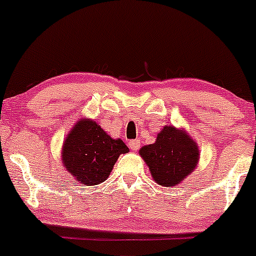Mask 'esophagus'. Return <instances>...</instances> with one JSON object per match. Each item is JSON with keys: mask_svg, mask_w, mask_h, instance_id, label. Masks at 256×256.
<instances>
[{"mask_svg": "<svg viewBox=\"0 0 256 256\" xmlns=\"http://www.w3.org/2000/svg\"><path fill=\"white\" fill-rule=\"evenodd\" d=\"M128 146H130V148L132 150V151H138V147H140V141H138V140H131L130 142H128Z\"/></svg>", "mask_w": 256, "mask_h": 256, "instance_id": "1", "label": "esophagus"}]
</instances>
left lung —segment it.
<instances>
[{"label":"left lung","instance_id":"left-lung-1","mask_svg":"<svg viewBox=\"0 0 256 256\" xmlns=\"http://www.w3.org/2000/svg\"><path fill=\"white\" fill-rule=\"evenodd\" d=\"M154 182L164 187H174L190 176L200 161V147L184 128L166 125L156 141L138 151Z\"/></svg>","mask_w":256,"mask_h":256}]
</instances>
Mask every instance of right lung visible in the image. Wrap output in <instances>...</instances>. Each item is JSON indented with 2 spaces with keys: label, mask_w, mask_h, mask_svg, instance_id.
I'll use <instances>...</instances> for the list:
<instances>
[{
  "label": "right lung",
  "mask_w": 256,
  "mask_h": 256,
  "mask_svg": "<svg viewBox=\"0 0 256 256\" xmlns=\"http://www.w3.org/2000/svg\"><path fill=\"white\" fill-rule=\"evenodd\" d=\"M128 152L121 138L108 135L92 118H80L64 140L62 162L82 186H95L110 176L118 156Z\"/></svg>",
  "instance_id": "add662e5"
}]
</instances>
